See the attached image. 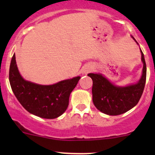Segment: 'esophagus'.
<instances>
[{"label":"esophagus","mask_w":155,"mask_h":155,"mask_svg":"<svg viewBox=\"0 0 155 155\" xmlns=\"http://www.w3.org/2000/svg\"><path fill=\"white\" fill-rule=\"evenodd\" d=\"M87 72V70H85V71H84V73H86Z\"/></svg>","instance_id":"obj_1"}]
</instances>
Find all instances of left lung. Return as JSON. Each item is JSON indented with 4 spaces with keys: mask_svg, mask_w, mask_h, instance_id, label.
Returning a JSON list of instances; mask_svg holds the SVG:
<instances>
[{
    "mask_svg": "<svg viewBox=\"0 0 155 155\" xmlns=\"http://www.w3.org/2000/svg\"><path fill=\"white\" fill-rule=\"evenodd\" d=\"M132 38L136 41L134 37ZM136 43L138 44L137 41ZM140 51L143 68L141 78L137 83L127 86H116L101 73L87 74L93 81V103L97 109L103 113L109 115H121L138 104L146 80V64L141 49Z\"/></svg>",
    "mask_w": 155,
    "mask_h": 155,
    "instance_id": "8db88e82",
    "label": "left lung"
}]
</instances>
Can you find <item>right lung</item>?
Returning <instances> with one entry per match:
<instances>
[{
  "label": "right lung",
  "instance_id": "add662e5",
  "mask_svg": "<svg viewBox=\"0 0 155 155\" xmlns=\"http://www.w3.org/2000/svg\"><path fill=\"white\" fill-rule=\"evenodd\" d=\"M9 79L15 97L23 107L34 115L53 119L61 115L68 109L69 97L80 76L43 85L23 79L15 61V54L11 60Z\"/></svg>",
  "mask_w": 155,
  "mask_h": 155
}]
</instances>
